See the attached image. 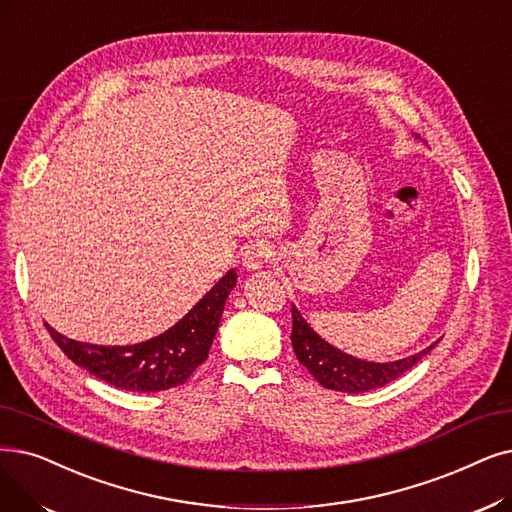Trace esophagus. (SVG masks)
Masks as SVG:
<instances>
[{
    "mask_svg": "<svg viewBox=\"0 0 512 512\" xmlns=\"http://www.w3.org/2000/svg\"><path fill=\"white\" fill-rule=\"evenodd\" d=\"M272 259H274V251L268 247V244H263V242L247 244V247H244L242 253H240L242 265L247 270H251V272L261 270L263 265H268Z\"/></svg>",
    "mask_w": 512,
    "mask_h": 512,
    "instance_id": "esophagus-1",
    "label": "esophagus"
}]
</instances>
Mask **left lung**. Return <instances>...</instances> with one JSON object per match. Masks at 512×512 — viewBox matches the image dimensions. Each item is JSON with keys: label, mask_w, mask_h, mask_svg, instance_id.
<instances>
[{"label": "left lung", "mask_w": 512, "mask_h": 512, "mask_svg": "<svg viewBox=\"0 0 512 512\" xmlns=\"http://www.w3.org/2000/svg\"><path fill=\"white\" fill-rule=\"evenodd\" d=\"M291 343H293L297 360L311 374H314V379L322 387L343 391V393H362V391L379 389L395 381L397 376L408 372L422 358V355H427L435 347L433 343L427 349H422L414 355H408L404 360H395V362H383V364L366 362L360 358H353V355L326 343L318 332L305 322L301 311L295 305H293Z\"/></svg>", "instance_id": "1"}]
</instances>
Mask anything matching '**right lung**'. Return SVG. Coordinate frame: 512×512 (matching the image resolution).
I'll return each instance as SVG.
<instances>
[{
	"instance_id": "1",
	"label": "right lung",
	"mask_w": 512,
	"mask_h": 512,
	"mask_svg": "<svg viewBox=\"0 0 512 512\" xmlns=\"http://www.w3.org/2000/svg\"><path fill=\"white\" fill-rule=\"evenodd\" d=\"M236 278V270H230L180 322L144 343L125 347L92 345L73 341L50 324L46 326L66 358L96 379L125 391H165L184 385L190 374L207 360Z\"/></svg>"
}]
</instances>
